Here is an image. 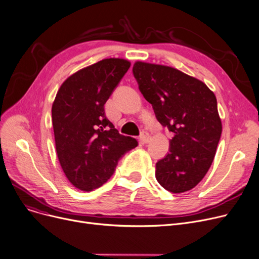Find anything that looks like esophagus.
Listing matches in <instances>:
<instances>
[{
    "label": "esophagus",
    "instance_id": "34e87169",
    "mask_svg": "<svg viewBox=\"0 0 259 259\" xmlns=\"http://www.w3.org/2000/svg\"><path fill=\"white\" fill-rule=\"evenodd\" d=\"M140 141L145 144V143H148L150 141V136L147 132H142L141 135H140Z\"/></svg>",
    "mask_w": 259,
    "mask_h": 259
}]
</instances>
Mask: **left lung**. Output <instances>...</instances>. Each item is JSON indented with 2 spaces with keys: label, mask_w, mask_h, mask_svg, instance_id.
I'll list each match as a JSON object with an SVG mask.
<instances>
[{
  "label": "left lung",
  "mask_w": 259,
  "mask_h": 259,
  "mask_svg": "<svg viewBox=\"0 0 259 259\" xmlns=\"http://www.w3.org/2000/svg\"><path fill=\"white\" fill-rule=\"evenodd\" d=\"M133 73L159 122L175 134L169 153L156 164L157 181L174 193L192 189L210 168L221 138L214 93L171 67L136 62Z\"/></svg>",
  "instance_id": "obj_1"
}]
</instances>
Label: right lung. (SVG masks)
I'll return each instance as SVG.
<instances>
[{"label": "right lung", "instance_id": "obj_1", "mask_svg": "<svg viewBox=\"0 0 259 259\" xmlns=\"http://www.w3.org/2000/svg\"><path fill=\"white\" fill-rule=\"evenodd\" d=\"M131 67L123 58H105L83 68L60 85L52 104L55 148L70 183L92 191L114 174L119 159L138 145L120 135L104 104Z\"/></svg>", "mask_w": 259, "mask_h": 259}]
</instances>
